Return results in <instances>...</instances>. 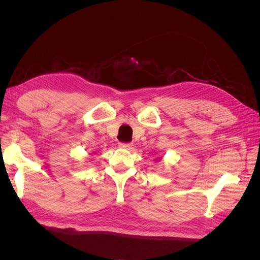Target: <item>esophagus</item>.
Listing matches in <instances>:
<instances>
[{
	"instance_id": "esophagus-1",
	"label": "esophagus",
	"mask_w": 260,
	"mask_h": 260,
	"mask_svg": "<svg viewBox=\"0 0 260 260\" xmlns=\"http://www.w3.org/2000/svg\"><path fill=\"white\" fill-rule=\"evenodd\" d=\"M119 146L124 149H131L133 147V144L132 143H120Z\"/></svg>"
}]
</instances>
